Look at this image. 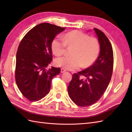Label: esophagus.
Listing matches in <instances>:
<instances>
[{"label": "esophagus", "instance_id": "obj_1", "mask_svg": "<svg viewBox=\"0 0 132 132\" xmlns=\"http://www.w3.org/2000/svg\"><path fill=\"white\" fill-rule=\"evenodd\" d=\"M65 71H66V69H64L63 68H62L61 69V72H62V73H63V72H64Z\"/></svg>", "mask_w": 132, "mask_h": 132}]
</instances>
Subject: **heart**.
<instances>
[{
  "mask_svg": "<svg viewBox=\"0 0 132 132\" xmlns=\"http://www.w3.org/2000/svg\"><path fill=\"white\" fill-rule=\"evenodd\" d=\"M67 45L75 46L71 56L55 59V64L64 69L74 71L82 68H88L93 64L99 54L100 45L94 38L78 30L57 36L52 43V49L57 56L63 55Z\"/></svg>",
  "mask_w": 132,
  "mask_h": 132,
  "instance_id": "obj_1",
  "label": "heart"
}]
</instances>
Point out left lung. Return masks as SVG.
<instances>
[{"instance_id": "obj_1", "label": "left lung", "mask_w": 132, "mask_h": 132, "mask_svg": "<svg viewBox=\"0 0 132 132\" xmlns=\"http://www.w3.org/2000/svg\"><path fill=\"white\" fill-rule=\"evenodd\" d=\"M100 44V53L96 61L86 69L72 75L68 86L70 99L80 106L94 104L104 93L111 79L113 67L112 45L104 33L94 29ZM80 75L86 77L81 79Z\"/></svg>"}]
</instances>
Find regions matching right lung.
I'll use <instances>...</instances> for the list:
<instances>
[{
    "instance_id": "obj_1",
    "label": "right lung",
    "mask_w": 132,
    "mask_h": 132,
    "mask_svg": "<svg viewBox=\"0 0 132 132\" xmlns=\"http://www.w3.org/2000/svg\"><path fill=\"white\" fill-rule=\"evenodd\" d=\"M65 28L44 23L30 29L22 39L16 53L15 79L27 99L37 102L49 94L53 77L60 68H46L52 60V43Z\"/></svg>"
}]
</instances>
